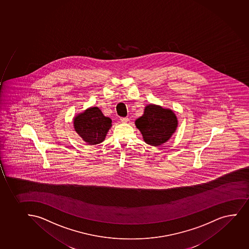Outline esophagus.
<instances>
[{
    "label": "esophagus",
    "mask_w": 249,
    "mask_h": 249,
    "mask_svg": "<svg viewBox=\"0 0 249 249\" xmlns=\"http://www.w3.org/2000/svg\"><path fill=\"white\" fill-rule=\"evenodd\" d=\"M120 121L122 122V123H127L128 121H129V118L127 117H123L120 118Z\"/></svg>",
    "instance_id": "1"
}]
</instances>
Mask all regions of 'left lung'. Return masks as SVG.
Instances as JSON below:
<instances>
[{
    "instance_id": "left-lung-1",
    "label": "left lung",
    "mask_w": 249,
    "mask_h": 249,
    "mask_svg": "<svg viewBox=\"0 0 249 249\" xmlns=\"http://www.w3.org/2000/svg\"><path fill=\"white\" fill-rule=\"evenodd\" d=\"M135 125L146 143L160 146L167 142L175 133L178 120L171 109L150 104L144 108L143 115L135 120Z\"/></svg>"
}]
</instances>
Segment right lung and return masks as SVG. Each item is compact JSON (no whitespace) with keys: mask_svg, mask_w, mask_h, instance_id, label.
<instances>
[{"mask_svg":"<svg viewBox=\"0 0 249 249\" xmlns=\"http://www.w3.org/2000/svg\"><path fill=\"white\" fill-rule=\"evenodd\" d=\"M111 123L98 107H90L74 118V130L89 145L103 142Z\"/></svg>","mask_w":249,"mask_h":249,"instance_id":"add662e5","label":"right lung"}]
</instances>
